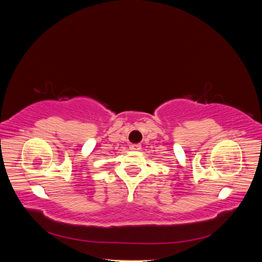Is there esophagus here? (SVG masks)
<instances>
[{
    "label": "esophagus",
    "instance_id": "esophagus-1",
    "mask_svg": "<svg viewBox=\"0 0 262 262\" xmlns=\"http://www.w3.org/2000/svg\"><path fill=\"white\" fill-rule=\"evenodd\" d=\"M130 149L131 150H140L141 149V145L140 144H131L130 145Z\"/></svg>",
    "mask_w": 262,
    "mask_h": 262
}]
</instances>
